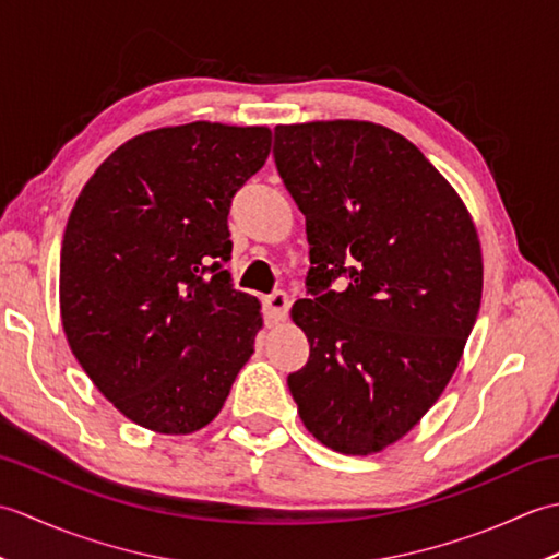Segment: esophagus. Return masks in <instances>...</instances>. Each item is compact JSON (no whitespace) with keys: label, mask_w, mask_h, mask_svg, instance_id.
I'll list each match as a JSON object with an SVG mask.
<instances>
[{"label":"esophagus","mask_w":559,"mask_h":559,"mask_svg":"<svg viewBox=\"0 0 559 559\" xmlns=\"http://www.w3.org/2000/svg\"><path fill=\"white\" fill-rule=\"evenodd\" d=\"M261 302H264V317L269 319V322H281V319H286L290 300H288V295L283 293V290H276V293L266 295V298L261 300Z\"/></svg>","instance_id":"34e87169"}]
</instances>
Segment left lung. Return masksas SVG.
<instances>
[{"instance_id": "8db88e82", "label": "left lung", "mask_w": 559, "mask_h": 559, "mask_svg": "<svg viewBox=\"0 0 559 559\" xmlns=\"http://www.w3.org/2000/svg\"><path fill=\"white\" fill-rule=\"evenodd\" d=\"M273 158L312 264L290 310L310 360L288 389L319 442L374 454L432 408L461 360L483 295L476 225L420 148L382 124H281Z\"/></svg>"}]
</instances>
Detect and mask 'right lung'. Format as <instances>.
<instances>
[{
    "instance_id": "1",
    "label": "right lung",
    "mask_w": 559,
    "mask_h": 559,
    "mask_svg": "<svg viewBox=\"0 0 559 559\" xmlns=\"http://www.w3.org/2000/svg\"><path fill=\"white\" fill-rule=\"evenodd\" d=\"M271 151L266 127L192 122L129 139L81 189L59 259L71 353L129 420L189 435L223 408L261 329L233 288V197Z\"/></svg>"
}]
</instances>
